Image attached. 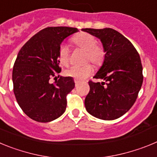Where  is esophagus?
Here are the masks:
<instances>
[{
    "mask_svg": "<svg viewBox=\"0 0 157 157\" xmlns=\"http://www.w3.org/2000/svg\"><path fill=\"white\" fill-rule=\"evenodd\" d=\"M79 82H80L78 81V80L75 79V86H77L78 85V84H79Z\"/></svg>",
    "mask_w": 157,
    "mask_h": 157,
    "instance_id": "esophagus-1",
    "label": "esophagus"
}]
</instances>
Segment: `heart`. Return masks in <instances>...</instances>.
<instances>
[{
  "instance_id": "heart-1",
  "label": "heart",
  "mask_w": 157,
  "mask_h": 157,
  "mask_svg": "<svg viewBox=\"0 0 157 157\" xmlns=\"http://www.w3.org/2000/svg\"><path fill=\"white\" fill-rule=\"evenodd\" d=\"M72 42L78 47L86 51L87 55L86 59L90 60L96 66H99L103 63L105 52L103 47L97 44V39L92 34L82 32L72 37ZM58 59L60 64L67 65L70 59V50L68 46L63 44L59 46L58 52ZM93 72V67L90 64L83 66H71L65 70L64 73L67 76L74 78L75 79L83 80L90 75Z\"/></svg>"
}]
</instances>
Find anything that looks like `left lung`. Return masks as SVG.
Here are the masks:
<instances>
[{
    "instance_id": "1",
    "label": "left lung",
    "mask_w": 157,
    "mask_h": 157,
    "mask_svg": "<svg viewBox=\"0 0 157 157\" xmlns=\"http://www.w3.org/2000/svg\"><path fill=\"white\" fill-rule=\"evenodd\" d=\"M82 30L99 38L105 52L103 64L94 76L105 82H89L86 109L101 120H116L130 110L141 90L143 75L139 54L132 43L116 30Z\"/></svg>"
}]
</instances>
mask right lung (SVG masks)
<instances>
[{
	"label": "right lung",
	"instance_id": "obj_1",
	"mask_svg": "<svg viewBox=\"0 0 157 157\" xmlns=\"http://www.w3.org/2000/svg\"><path fill=\"white\" fill-rule=\"evenodd\" d=\"M78 31L67 27H47L40 30L19 50L12 71L14 94L25 114L41 123L59 118L66 110L67 95L75 88L71 77H60L59 48L63 40Z\"/></svg>",
	"mask_w": 157,
	"mask_h": 157
}]
</instances>
